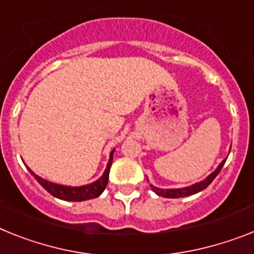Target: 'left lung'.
I'll return each mask as SVG.
<instances>
[{
  "instance_id": "8db88e82",
  "label": "left lung",
  "mask_w": 254,
  "mask_h": 254,
  "mask_svg": "<svg viewBox=\"0 0 254 254\" xmlns=\"http://www.w3.org/2000/svg\"><path fill=\"white\" fill-rule=\"evenodd\" d=\"M226 163V159L223 160L222 163L219 164L218 168H217L214 172H213L212 174H209V176L206 177L205 180L201 181V182H197L195 183V185H192V186H189V187H183V189H169V190H164V189H159V187H155L152 186V185H150L151 189H152V191L156 195L159 196H163V197H170V199H177V197H185V196H191L193 195V193H197L200 192V191H203L204 189H206V187L209 186L210 183L213 182V180L216 178L217 174L221 172V169H222L223 164Z\"/></svg>"
}]
</instances>
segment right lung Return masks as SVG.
I'll return each mask as SVG.
<instances>
[{
	"mask_svg": "<svg viewBox=\"0 0 254 254\" xmlns=\"http://www.w3.org/2000/svg\"><path fill=\"white\" fill-rule=\"evenodd\" d=\"M112 159H114V151L111 152L110 160H108L107 168L104 170L103 176L97 180L95 182L90 183V185H85V186L80 187H71V186H63V185H57V183H53L50 181H46L41 177H38L37 174H35L27 167V169L29 170V173L35 177L36 181H37L42 187H44L49 193H51L55 197H58L61 200H67V201H84V200L94 199L98 197L104 191L106 186L108 183V176H110V169L111 165H112Z\"/></svg>",
	"mask_w": 254,
	"mask_h": 254,
	"instance_id": "right-lung-1",
	"label": "right lung"
}]
</instances>
